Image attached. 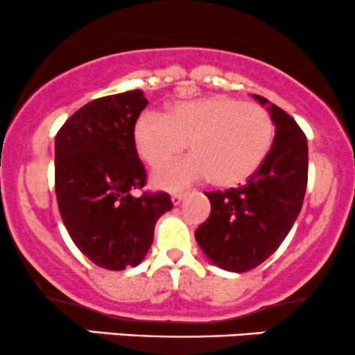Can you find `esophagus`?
Masks as SVG:
<instances>
[{
  "instance_id": "esophagus-1",
  "label": "esophagus",
  "mask_w": 355,
  "mask_h": 355,
  "mask_svg": "<svg viewBox=\"0 0 355 355\" xmlns=\"http://www.w3.org/2000/svg\"><path fill=\"white\" fill-rule=\"evenodd\" d=\"M185 196H187V193H185V192L171 193V204H173V205H178V204H180V202H182V200H184V198H185Z\"/></svg>"
}]
</instances>
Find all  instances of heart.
<instances>
[{
    "label": "heart",
    "instance_id": "obj_1",
    "mask_svg": "<svg viewBox=\"0 0 355 355\" xmlns=\"http://www.w3.org/2000/svg\"><path fill=\"white\" fill-rule=\"evenodd\" d=\"M135 146L151 168L168 163L190 143L189 157L153 175L159 189L178 190L212 178L217 187L244 184L261 168L275 141L270 112L231 96L178 103L165 116L143 112L135 123Z\"/></svg>",
    "mask_w": 355,
    "mask_h": 355
}]
</instances>
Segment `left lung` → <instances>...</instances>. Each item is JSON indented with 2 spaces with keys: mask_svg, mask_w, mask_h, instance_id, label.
Returning a JSON list of instances; mask_svg holds the SVG:
<instances>
[{
  "mask_svg": "<svg viewBox=\"0 0 355 355\" xmlns=\"http://www.w3.org/2000/svg\"><path fill=\"white\" fill-rule=\"evenodd\" d=\"M252 97L266 106L275 123L270 155L244 185L205 192L212 209L196 231L204 254L232 272L259 266L279 248L302 210L309 180V146L302 128L266 97Z\"/></svg>",
  "mask_w": 355,
  "mask_h": 355,
  "instance_id": "left-lung-1",
  "label": "left lung"
}]
</instances>
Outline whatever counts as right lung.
<instances>
[{
	"label": "right lung",
	"mask_w": 355,
	"mask_h": 355,
	"mask_svg": "<svg viewBox=\"0 0 355 355\" xmlns=\"http://www.w3.org/2000/svg\"><path fill=\"white\" fill-rule=\"evenodd\" d=\"M148 101L128 91L91 101L55 136V193L73 244L104 270L138 266L155 224L173 209L165 192L133 196L146 184L133 130Z\"/></svg>",
	"instance_id": "add662e5"
}]
</instances>
